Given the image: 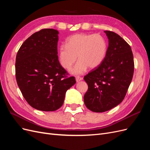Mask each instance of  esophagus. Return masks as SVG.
<instances>
[{
    "mask_svg": "<svg viewBox=\"0 0 150 150\" xmlns=\"http://www.w3.org/2000/svg\"><path fill=\"white\" fill-rule=\"evenodd\" d=\"M82 79H83V78H82V77H77L76 78V81L77 82H79V81H82Z\"/></svg>",
    "mask_w": 150,
    "mask_h": 150,
    "instance_id": "1",
    "label": "esophagus"
}]
</instances>
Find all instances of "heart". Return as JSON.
Returning a JSON list of instances; mask_svg holds the SVG:
<instances>
[{"label": "heart", "instance_id": "obj_1", "mask_svg": "<svg viewBox=\"0 0 150 150\" xmlns=\"http://www.w3.org/2000/svg\"><path fill=\"white\" fill-rule=\"evenodd\" d=\"M107 43L105 38L99 34L77 33L67 40V45H62L59 50V59L64 69H70L76 63H78L71 70L74 75L82 74L87 68L99 67L105 58Z\"/></svg>", "mask_w": 150, "mask_h": 150}]
</instances>
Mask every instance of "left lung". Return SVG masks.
<instances>
[{
  "instance_id": "left-lung-1",
  "label": "left lung",
  "mask_w": 150,
  "mask_h": 150,
  "mask_svg": "<svg viewBox=\"0 0 150 150\" xmlns=\"http://www.w3.org/2000/svg\"><path fill=\"white\" fill-rule=\"evenodd\" d=\"M104 32L108 39L105 58L84 78L88 85L84 96V104L94 112H106L120 104L134 71L130 46L118 34L107 30Z\"/></svg>"
}]
</instances>
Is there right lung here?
<instances>
[{
  "mask_svg": "<svg viewBox=\"0 0 150 150\" xmlns=\"http://www.w3.org/2000/svg\"><path fill=\"white\" fill-rule=\"evenodd\" d=\"M58 30L43 29L33 33L20 46L15 61L19 89L30 105L51 112L63 104L66 91L76 84L74 77H66L58 60Z\"/></svg>",
  "mask_w": 150,
  "mask_h": 150,
  "instance_id": "1",
  "label": "right lung"
}]
</instances>
